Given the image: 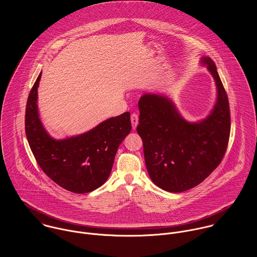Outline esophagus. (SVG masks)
Wrapping results in <instances>:
<instances>
[{"instance_id": "1", "label": "esophagus", "mask_w": 257, "mask_h": 257, "mask_svg": "<svg viewBox=\"0 0 257 257\" xmlns=\"http://www.w3.org/2000/svg\"><path fill=\"white\" fill-rule=\"evenodd\" d=\"M131 120H132L133 128L136 130V128H137V125H138V123H139V115H138V113H136V112L132 113V115H131Z\"/></svg>"}]
</instances>
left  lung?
Masks as SVG:
<instances>
[{
  "label": "left lung",
  "instance_id": "left-lung-1",
  "mask_svg": "<svg viewBox=\"0 0 257 257\" xmlns=\"http://www.w3.org/2000/svg\"><path fill=\"white\" fill-rule=\"evenodd\" d=\"M215 78L218 101L204 120L190 123L167 98L147 94L140 102L137 127L143 140L147 172L161 189L179 193L203 182L220 165L228 145L230 111L214 61L203 58Z\"/></svg>",
  "mask_w": 257,
  "mask_h": 257
}]
</instances>
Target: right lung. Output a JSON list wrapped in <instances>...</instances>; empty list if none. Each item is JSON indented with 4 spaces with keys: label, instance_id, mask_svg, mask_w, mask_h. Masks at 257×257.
<instances>
[{
    "label": "right lung",
    "instance_id": "1",
    "mask_svg": "<svg viewBox=\"0 0 257 257\" xmlns=\"http://www.w3.org/2000/svg\"><path fill=\"white\" fill-rule=\"evenodd\" d=\"M38 75L27 102L26 136L37 164L60 187L76 194L94 191L110 176L118 146L131 133V113L125 111L92 131L63 141L51 139L37 111Z\"/></svg>",
    "mask_w": 257,
    "mask_h": 257
}]
</instances>
